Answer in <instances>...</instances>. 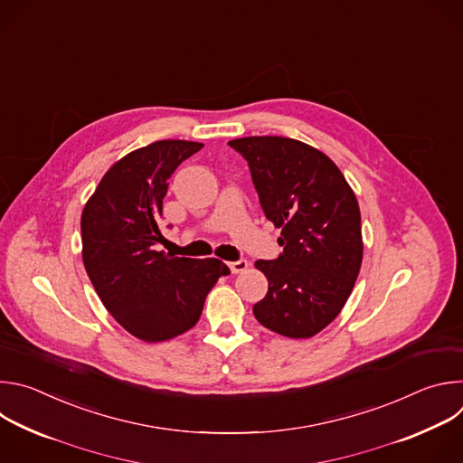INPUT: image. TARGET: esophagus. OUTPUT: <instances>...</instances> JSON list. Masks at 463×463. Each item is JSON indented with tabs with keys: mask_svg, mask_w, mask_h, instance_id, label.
Returning <instances> with one entry per match:
<instances>
[{
	"mask_svg": "<svg viewBox=\"0 0 463 463\" xmlns=\"http://www.w3.org/2000/svg\"><path fill=\"white\" fill-rule=\"evenodd\" d=\"M229 268L232 273H243L249 268V261L245 258H240L236 261H229Z\"/></svg>",
	"mask_w": 463,
	"mask_h": 463,
	"instance_id": "1",
	"label": "esophagus"
}]
</instances>
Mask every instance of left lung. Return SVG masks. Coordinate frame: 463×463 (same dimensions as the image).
Returning <instances> with one entry per match:
<instances>
[{"instance_id": "left-lung-1", "label": "left lung", "mask_w": 463, "mask_h": 463, "mask_svg": "<svg viewBox=\"0 0 463 463\" xmlns=\"http://www.w3.org/2000/svg\"><path fill=\"white\" fill-rule=\"evenodd\" d=\"M229 146L247 161L263 214L282 229L284 252L254 263L269 289L252 313L284 337H313L341 313L361 269L355 194L332 159L300 141L263 136Z\"/></svg>"}]
</instances>
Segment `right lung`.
I'll return each instance as SVG.
<instances>
[{"mask_svg":"<svg viewBox=\"0 0 463 463\" xmlns=\"http://www.w3.org/2000/svg\"><path fill=\"white\" fill-rule=\"evenodd\" d=\"M203 148L192 141H157L117 161L82 213L88 277L113 318L141 341L161 343L195 326L220 277L218 258H174L156 250L168 179Z\"/></svg>","mask_w":463,"mask_h":463,"instance_id":"right-lung-1","label":"right lung"}]
</instances>
